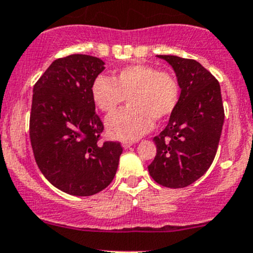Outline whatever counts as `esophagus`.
<instances>
[{
	"label": "esophagus",
	"instance_id": "1",
	"mask_svg": "<svg viewBox=\"0 0 253 253\" xmlns=\"http://www.w3.org/2000/svg\"><path fill=\"white\" fill-rule=\"evenodd\" d=\"M131 145H132V142H124V143H122V148H124V149H128Z\"/></svg>",
	"mask_w": 253,
	"mask_h": 253
}]
</instances>
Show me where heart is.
<instances>
[{
    "mask_svg": "<svg viewBox=\"0 0 253 253\" xmlns=\"http://www.w3.org/2000/svg\"><path fill=\"white\" fill-rule=\"evenodd\" d=\"M90 95L96 108L112 114L128 96V108L106 120L109 136L122 142L139 139L152 129L154 120L164 121L174 112L180 86L172 75L148 65H131L93 81Z\"/></svg>",
    "mask_w": 253,
    "mask_h": 253,
    "instance_id": "b5f03b06",
    "label": "heart"
}]
</instances>
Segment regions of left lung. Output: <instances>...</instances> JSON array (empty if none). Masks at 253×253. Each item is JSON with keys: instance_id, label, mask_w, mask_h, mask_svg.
I'll return each instance as SVG.
<instances>
[{"instance_id": "8db88e82", "label": "left lung", "mask_w": 253, "mask_h": 253, "mask_svg": "<svg viewBox=\"0 0 253 253\" xmlns=\"http://www.w3.org/2000/svg\"><path fill=\"white\" fill-rule=\"evenodd\" d=\"M157 57L171 66L181 93L167 127L153 138L157 155L148 171L159 185L182 188L205 175L215 157L224 125L220 85L197 61Z\"/></svg>"}]
</instances>
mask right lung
I'll return each mask as SVG.
<instances>
[{"mask_svg": "<svg viewBox=\"0 0 253 253\" xmlns=\"http://www.w3.org/2000/svg\"><path fill=\"white\" fill-rule=\"evenodd\" d=\"M103 60L71 55L55 60L35 83L30 142L46 180L72 196H93L108 187L119 167V142L98 143L104 126L90 95Z\"/></svg>", "mask_w": 253, "mask_h": 253, "instance_id": "obj_1", "label": "right lung"}]
</instances>
